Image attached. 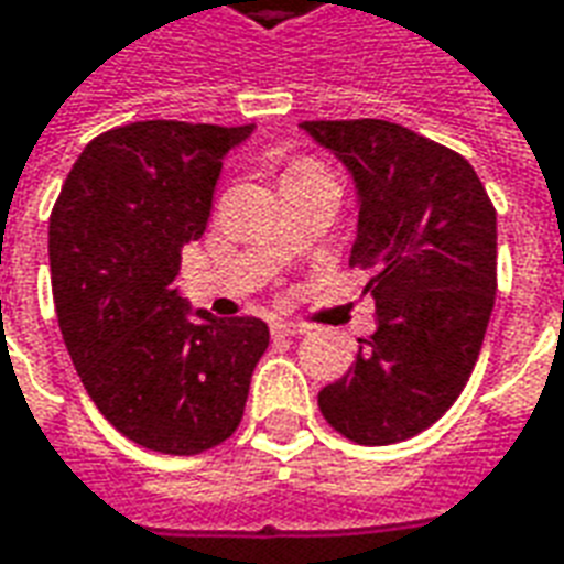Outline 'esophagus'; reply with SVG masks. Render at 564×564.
<instances>
[{
    "label": "esophagus",
    "instance_id": "obj_1",
    "mask_svg": "<svg viewBox=\"0 0 564 564\" xmlns=\"http://www.w3.org/2000/svg\"><path fill=\"white\" fill-rule=\"evenodd\" d=\"M271 332H274V335H278V338H299V335H305L307 332V326H302V323H274V326H271Z\"/></svg>",
    "mask_w": 564,
    "mask_h": 564
}]
</instances>
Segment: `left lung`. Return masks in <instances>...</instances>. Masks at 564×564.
<instances>
[{
	"mask_svg": "<svg viewBox=\"0 0 564 564\" xmlns=\"http://www.w3.org/2000/svg\"><path fill=\"white\" fill-rule=\"evenodd\" d=\"M354 174L350 265L378 329L317 395L326 423L366 447L420 435L471 378L496 305V208L465 156L390 120H305Z\"/></svg>",
	"mask_w": 564,
	"mask_h": 564,
	"instance_id": "1",
	"label": "left lung"
}]
</instances>
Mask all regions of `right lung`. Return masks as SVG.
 Here are the masks:
<instances>
[{"label":"right lung","mask_w":564,"mask_h":564,"mask_svg":"<svg viewBox=\"0 0 564 564\" xmlns=\"http://www.w3.org/2000/svg\"><path fill=\"white\" fill-rule=\"evenodd\" d=\"M253 132L141 120L93 139L51 214V283L78 378L120 435L196 456L232 435L269 347L257 317L189 311L172 290L205 232L223 156Z\"/></svg>","instance_id":"add662e5"}]
</instances>
